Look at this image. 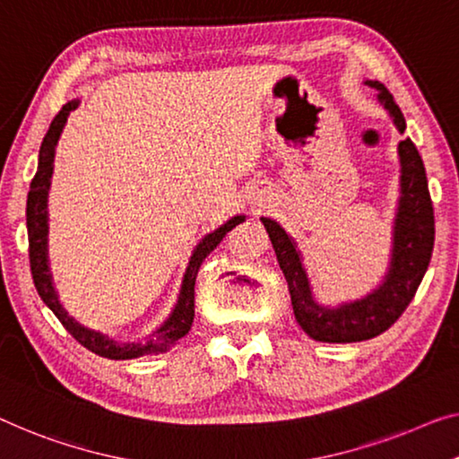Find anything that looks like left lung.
Listing matches in <instances>:
<instances>
[{
	"mask_svg": "<svg viewBox=\"0 0 459 459\" xmlns=\"http://www.w3.org/2000/svg\"><path fill=\"white\" fill-rule=\"evenodd\" d=\"M367 84L377 88L383 107L404 134V115L387 88L381 82H367ZM398 150L402 162V197L394 227L392 265L383 284L368 297L340 305L338 309L317 305L311 297L309 280L300 264L295 241L278 222L262 218L276 251L280 270L289 282L292 311L303 332L313 340L346 344V342H362L379 336L406 311L425 278L435 245L433 202L429 194L425 164L414 142L406 138L400 142Z\"/></svg>",
	"mask_w": 459,
	"mask_h": 459,
	"instance_id": "left-lung-1",
	"label": "left lung"
}]
</instances>
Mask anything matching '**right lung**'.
<instances>
[{
  "label": "right lung",
  "mask_w": 459,
  "mask_h": 459,
  "mask_svg": "<svg viewBox=\"0 0 459 459\" xmlns=\"http://www.w3.org/2000/svg\"><path fill=\"white\" fill-rule=\"evenodd\" d=\"M78 107V100H72L64 105V108L55 115L51 121L49 132L45 134L43 143H40L39 152V169L37 175L32 177L29 200H26V229H29V259H30V272L34 286H37L39 297L43 299V303L49 307V309L57 316L61 325L65 327L67 332L76 338L82 346L88 348V351L99 354V357L105 359H115V360H126V359H138L143 354L152 352H162L167 351L169 344H175L177 340L186 336L191 330V324H194V309H195V276L197 270L204 259H206L212 251L216 249V245L222 241V237L232 230L237 224L245 221V216H235L214 232H210L208 237L202 238V243L197 245L194 255H191V262L187 265L186 278H183L181 295L177 300L175 311L170 313V317L164 321V325L159 332L152 333L146 344H134V342H127V344H117L113 338L102 336L100 332L88 330V327L80 325L76 319L70 317L65 313L64 307L59 305L57 292L53 289L51 273H49V264H47V191H49V179L53 170V154H55V143L59 140L61 129H64V123L67 121V115L74 108Z\"/></svg>",
  "instance_id": "right-lung-1"
}]
</instances>
